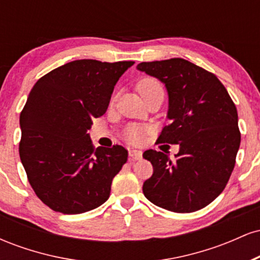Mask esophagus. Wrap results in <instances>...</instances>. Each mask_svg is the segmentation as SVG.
Instances as JSON below:
<instances>
[{"label": "esophagus", "instance_id": "34e87169", "mask_svg": "<svg viewBox=\"0 0 260 260\" xmlns=\"http://www.w3.org/2000/svg\"><path fill=\"white\" fill-rule=\"evenodd\" d=\"M129 155L132 156V159L134 160H140L143 156V153L140 150H136V149H133V150L129 151Z\"/></svg>", "mask_w": 260, "mask_h": 260}]
</instances>
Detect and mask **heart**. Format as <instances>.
I'll return each mask as SVG.
<instances>
[{"mask_svg": "<svg viewBox=\"0 0 260 260\" xmlns=\"http://www.w3.org/2000/svg\"><path fill=\"white\" fill-rule=\"evenodd\" d=\"M137 89H138L139 94L142 95V98H144L145 95L150 94V92L156 91V90H164L162 84L153 77H144L138 82L137 84ZM151 132V129L147 126H142V124H131L124 129L123 136L126 138L127 142H129L131 144H139L143 142L144 137Z\"/></svg>", "mask_w": 260, "mask_h": 260, "instance_id": "heart-1", "label": "heart"}]
</instances>
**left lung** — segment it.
<instances>
[{
    "label": "left lung",
    "instance_id": "1",
    "mask_svg": "<svg viewBox=\"0 0 260 260\" xmlns=\"http://www.w3.org/2000/svg\"><path fill=\"white\" fill-rule=\"evenodd\" d=\"M137 68L159 78L169 92L171 123L157 143L180 145L175 160L154 149L144 151L153 165V176L143 184L145 198L175 213L207 207L235 168L241 143L235 103L215 74L187 59L142 62Z\"/></svg>",
    "mask_w": 260,
    "mask_h": 260
}]
</instances>
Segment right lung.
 I'll list each match as a JSON object with an SVG mask.
<instances>
[{
  "mask_svg": "<svg viewBox=\"0 0 260 260\" xmlns=\"http://www.w3.org/2000/svg\"><path fill=\"white\" fill-rule=\"evenodd\" d=\"M133 63L77 59L32 86L20 112L19 156L35 194L52 210L82 214L109 199L128 151L122 145L95 149L88 129Z\"/></svg>",
  "mask_w": 260,
  "mask_h": 260,
  "instance_id": "add662e5",
  "label": "right lung"
}]
</instances>
